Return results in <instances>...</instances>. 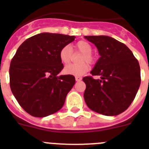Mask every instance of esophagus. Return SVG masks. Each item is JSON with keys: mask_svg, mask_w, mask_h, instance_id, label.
<instances>
[{"mask_svg": "<svg viewBox=\"0 0 149 149\" xmlns=\"http://www.w3.org/2000/svg\"><path fill=\"white\" fill-rule=\"evenodd\" d=\"M75 80H76V81H81V80H82V77H80V76H76Z\"/></svg>", "mask_w": 149, "mask_h": 149, "instance_id": "esophagus-1", "label": "esophagus"}]
</instances>
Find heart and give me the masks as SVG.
Instances as JSON below:
<instances>
[{"mask_svg":"<svg viewBox=\"0 0 149 149\" xmlns=\"http://www.w3.org/2000/svg\"><path fill=\"white\" fill-rule=\"evenodd\" d=\"M72 50L76 52L82 53L80 56L78 64H71L66 65L64 68V72L67 74H72L74 76H81L87 72L89 69L88 63L92 64L95 62V56L92 54L93 47L88 42L81 40L77 42L72 47ZM60 60L64 65L70 63L72 60V51L68 45H65L61 48L59 54Z\"/></svg>","mask_w":149,"mask_h":149,"instance_id":"obj_1","label":"heart"}]
</instances>
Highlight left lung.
Instances as JSON below:
<instances>
[{
  "label": "left lung",
  "mask_w": 149,
  "mask_h": 149,
  "mask_svg": "<svg viewBox=\"0 0 149 149\" xmlns=\"http://www.w3.org/2000/svg\"><path fill=\"white\" fill-rule=\"evenodd\" d=\"M84 37L97 47L101 56L90 73L101 79L83 78L86 86L84 94L86 105L103 115H119L128 108L140 86L139 62L125 45L113 38Z\"/></svg>",
  "instance_id": "8db88e82"
}]
</instances>
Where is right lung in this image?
<instances>
[{
	"instance_id": "obj_1",
	"label": "right lung",
	"mask_w": 149,
	"mask_h": 149,
	"mask_svg": "<svg viewBox=\"0 0 149 149\" xmlns=\"http://www.w3.org/2000/svg\"><path fill=\"white\" fill-rule=\"evenodd\" d=\"M74 36L42 33L19 46L10 63V85L17 101L35 117L53 114L63 107L75 84L72 74L58 76L63 68L59 54Z\"/></svg>"
}]
</instances>
